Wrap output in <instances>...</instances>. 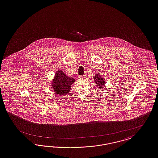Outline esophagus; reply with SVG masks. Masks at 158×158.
<instances>
[{"label": "esophagus", "instance_id": "34e87169", "mask_svg": "<svg viewBox=\"0 0 158 158\" xmlns=\"http://www.w3.org/2000/svg\"><path fill=\"white\" fill-rule=\"evenodd\" d=\"M85 76L84 75H79L78 76V78L80 79V80H82V79H84L85 78Z\"/></svg>", "mask_w": 158, "mask_h": 158}]
</instances>
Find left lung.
I'll use <instances>...</instances> for the list:
<instances>
[{"label":"left lung","instance_id":"obj_1","mask_svg":"<svg viewBox=\"0 0 158 158\" xmlns=\"http://www.w3.org/2000/svg\"><path fill=\"white\" fill-rule=\"evenodd\" d=\"M94 80L96 83V85L98 86V89H99L100 87H103V86L105 85L106 82L100 75V73L96 74V75L94 77Z\"/></svg>","mask_w":158,"mask_h":158}]
</instances>
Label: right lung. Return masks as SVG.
I'll use <instances>...</instances> for the list:
<instances>
[{"instance_id":"add662e5","label":"right lung","mask_w":158,"mask_h":158,"mask_svg":"<svg viewBox=\"0 0 158 158\" xmlns=\"http://www.w3.org/2000/svg\"><path fill=\"white\" fill-rule=\"evenodd\" d=\"M75 81L73 78L67 76L61 70H58L56 72L51 86L57 95L64 96L70 92L71 85Z\"/></svg>"}]
</instances>
